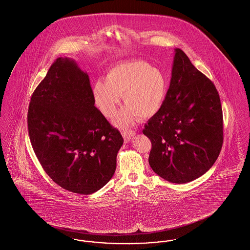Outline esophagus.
Wrapping results in <instances>:
<instances>
[{"label": "esophagus", "instance_id": "1", "mask_svg": "<svg viewBox=\"0 0 250 250\" xmlns=\"http://www.w3.org/2000/svg\"><path fill=\"white\" fill-rule=\"evenodd\" d=\"M122 134H123V137H124L125 143H127L130 142L132 137L136 134V132L132 130H124L122 132Z\"/></svg>", "mask_w": 250, "mask_h": 250}]
</instances>
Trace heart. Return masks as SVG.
<instances>
[{"label":"heart","mask_w":250,"mask_h":250,"mask_svg":"<svg viewBox=\"0 0 250 250\" xmlns=\"http://www.w3.org/2000/svg\"><path fill=\"white\" fill-rule=\"evenodd\" d=\"M167 92L165 74L143 61L121 62L105 76V83L97 82L93 95L99 110L107 118L115 115L123 96L125 105L114 123L127 127L141 119L151 118L163 106Z\"/></svg>","instance_id":"heart-1"}]
</instances>
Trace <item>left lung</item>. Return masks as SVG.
<instances>
[{
  "instance_id": "1",
  "label": "left lung",
  "mask_w": 250,
  "mask_h": 250,
  "mask_svg": "<svg viewBox=\"0 0 250 250\" xmlns=\"http://www.w3.org/2000/svg\"><path fill=\"white\" fill-rule=\"evenodd\" d=\"M143 132L152 143L150 166L170 183L201 177L220 154L223 114L219 95L180 48H175L165 102Z\"/></svg>"
}]
</instances>
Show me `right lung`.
<instances>
[{"mask_svg": "<svg viewBox=\"0 0 250 250\" xmlns=\"http://www.w3.org/2000/svg\"><path fill=\"white\" fill-rule=\"evenodd\" d=\"M27 118L36 156L61 188L89 195L113 176L124 139L95 107L89 76L74 60L52 63L31 97Z\"/></svg>", "mask_w": 250, "mask_h": 250, "instance_id": "obj_1", "label": "right lung"}]
</instances>
